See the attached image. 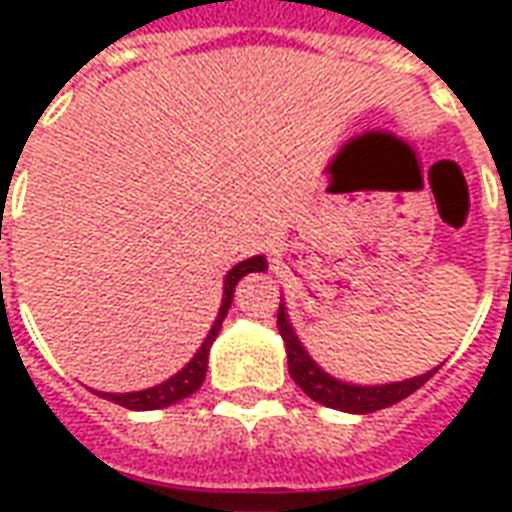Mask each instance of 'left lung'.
Returning a JSON list of instances; mask_svg holds the SVG:
<instances>
[{"instance_id":"8db88e82","label":"left lung","mask_w":512,"mask_h":512,"mask_svg":"<svg viewBox=\"0 0 512 512\" xmlns=\"http://www.w3.org/2000/svg\"><path fill=\"white\" fill-rule=\"evenodd\" d=\"M277 326L282 334V343H285V354H288V373L296 381L304 395L321 403L326 408H337L345 414H370V411H381L406 400L408 395H414L419 386L425 384L428 378L439 373V367H430L428 373L414 378H403V381H386V384H354V381H343V378L326 373L310 351L304 348L299 340V334L290 323L288 307L285 301H279L277 312Z\"/></svg>"}]
</instances>
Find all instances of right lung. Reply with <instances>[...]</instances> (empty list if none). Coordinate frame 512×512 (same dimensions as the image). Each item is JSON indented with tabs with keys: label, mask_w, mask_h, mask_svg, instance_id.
I'll list each match as a JSON object with an SVG mask.
<instances>
[{
	"label": "right lung",
	"mask_w": 512,
	"mask_h": 512,
	"mask_svg": "<svg viewBox=\"0 0 512 512\" xmlns=\"http://www.w3.org/2000/svg\"><path fill=\"white\" fill-rule=\"evenodd\" d=\"M268 260L263 255L255 257H246L241 263H235L227 274H224V288H222V307L216 312V321L211 323V329L205 334V340L202 345L194 351L186 365L180 367L175 376H169L167 381H161L156 386H147V389H139V392H98L93 389L95 395L104 397V400H112L117 406L131 408V411H156V408H167L175 406L180 400H186L189 395H194L197 389L205 381V373H208V356H211V345L213 340L219 337L222 332V323L227 318V310H230V304H233V293L235 285L246 277V274H252V271H266Z\"/></svg>",
	"instance_id": "add662e5"
}]
</instances>
